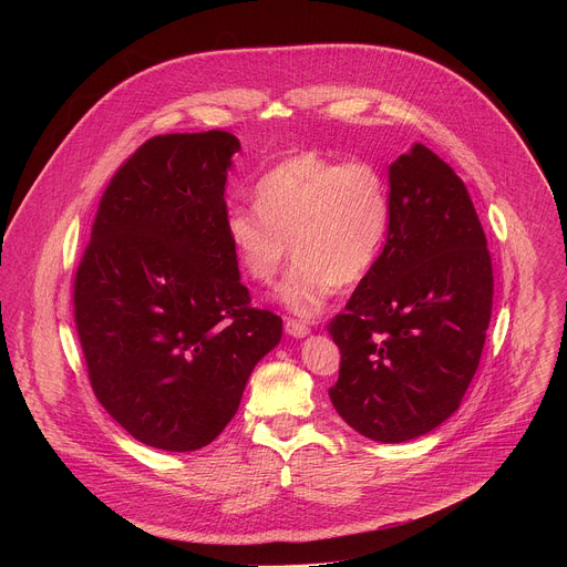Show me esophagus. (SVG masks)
<instances>
[{
  "label": "esophagus",
  "mask_w": 567,
  "mask_h": 567,
  "mask_svg": "<svg viewBox=\"0 0 567 567\" xmlns=\"http://www.w3.org/2000/svg\"><path fill=\"white\" fill-rule=\"evenodd\" d=\"M285 332H287L289 337L302 339V337L309 334V326H305V322L298 320V318H287V320H285Z\"/></svg>",
  "instance_id": "esophagus-1"
}]
</instances>
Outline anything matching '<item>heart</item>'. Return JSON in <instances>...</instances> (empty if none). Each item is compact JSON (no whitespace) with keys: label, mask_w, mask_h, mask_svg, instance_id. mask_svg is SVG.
Instances as JSON below:
<instances>
[{"label":"heart","mask_w":567,"mask_h":567,"mask_svg":"<svg viewBox=\"0 0 567 567\" xmlns=\"http://www.w3.org/2000/svg\"><path fill=\"white\" fill-rule=\"evenodd\" d=\"M390 190L370 161H334L316 152L282 158L256 184V206L226 213V239L239 269L271 285L291 256L278 300L311 318L339 285L363 280L385 245Z\"/></svg>","instance_id":"heart-1"}]
</instances>
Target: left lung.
<instances>
[{
	"instance_id": "obj_1",
	"label": "left lung",
	"mask_w": 567,
	"mask_h": 567,
	"mask_svg": "<svg viewBox=\"0 0 567 567\" xmlns=\"http://www.w3.org/2000/svg\"><path fill=\"white\" fill-rule=\"evenodd\" d=\"M385 247L330 320L341 350L337 413L374 442L451 417L477 370L494 307L482 224L453 168L417 143L390 166Z\"/></svg>"
}]
</instances>
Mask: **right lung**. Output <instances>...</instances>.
<instances>
[{
	"label": "right lung",
	"instance_id": "right-lung-1",
	"mask_svg": "<svg viewBox=\"0 0 567 567\" xmlns=\"http://www.w3.org/2000/svg\"><path fill=\"white\" fill-rule=\"evenodd\" d=\"M230 132L147 138L110 179L73 278L103 409L138 442L197 451L237 413L282 318L251 305L226 239Z\"/></svg>",
	"mask_w": 567,
	"mask_h": 567
}]
</instances>
